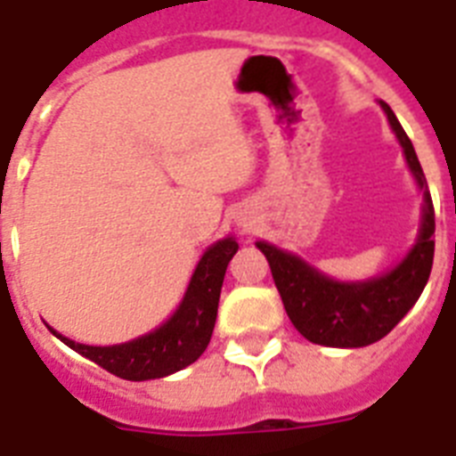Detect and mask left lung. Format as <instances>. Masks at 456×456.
<instances>
[{
    "instance_id": "8db88e82",
    "label": "left lung",
    "mask_w": 456,
    "mask_h": 456,
    "mask_svg": "<svg viewBox=\"0 0 456 456\" xmlns=\"http://www.w3.org/2000/svg\"><path fill=\"white\" fill-rule=\"evenodd\" d=\"M381 107L388 116L395 136L400 141L406 164L418 187L425 191L420 235L404 260L390 272L370 278V281L340 283L305 265L301 257L281 251L267 241L256 244L272 267L273 283L294 329L305 340L324 345V347H365L388 336L397 322L413 308L432 273V235L436 231L432 196L427 191L425 173L418 162L413 143L402 130L393 109L386 102H381Z\"/></svg>"
}]
</instances>
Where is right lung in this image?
Instances as JSON below:
<instances>
[{
	"label": "right lung",
	"instance_id": "add662e5",
	"mask_svg": "<svg viewBox=\"0 0 456 456\" xmlns=\"http://www.w3.org/2000/svg\"><path fill=\"white\" fill-rule=\"evenodd\" d=\"M235 237H225L208 248L196 265L189 288L184 292L183 304L164 322L159 329L136 338V340L111 345V347H91L79 345L70 338L52 333L68 347L98 363L107 372L116 374L127 381H148L162 379L168 374L187 368L199 361L200 354L208 349L209 338L215 331L216 308H219L221 285H224L225 267L237 253Z\"/></svg>",
	"mask_w": 456,
	"mask_h": 456
}]
</instances>
